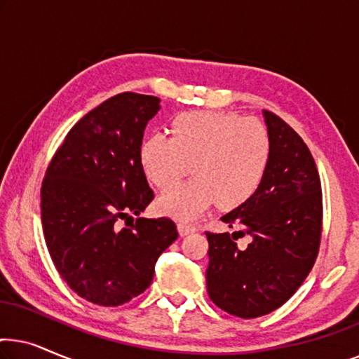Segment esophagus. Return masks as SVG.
Masks as SVG:
<instances>
[{
  "instance_id": "esophagus-1",
  "label": "esophagus",
  "mask_w": 359,
  "mask_h": 359,
  "mask_svg": "<svg viewBox=\"0 0 359 359\" xmlns=\"http://www.w3.org/2000/svg\"><path fill=\"white\" fill-rule=\"evenodd\" d=\"M178 232H180L181 237H184V235H189V233L196 232V227H194V225L180 222V224H178Z\"/></svg>"
}]
</instances>
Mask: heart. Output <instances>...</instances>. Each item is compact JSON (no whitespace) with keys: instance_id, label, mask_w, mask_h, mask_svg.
<instances>
[{"instance_id":"b5f03b06","label":"heart","mask_w":359,"mask_h":359,"mask_svg":"<svg viewBox=\"0 0 359 359\" xmlns=\"http://www.w3.org/2000/svg\"><path fill=\"white\" fill-rule=\"evenodd\" d=\"M173 135L154 132L144 140L140 158L151 183L165 188L187 172L194 179L170 187L158 198L163 214L193 220L220 203L243 204L266 175L271 139L266 126L237 112H183L173 121Z\"/></svg>"}]
</instances>
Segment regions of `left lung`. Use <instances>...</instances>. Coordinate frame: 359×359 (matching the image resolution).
Masks as SVG:
<instances>
[{
    "label": "left lung",
    "instance_id": "obj_1",
    "mask_svg": "<svg viewBox=\"0 0 359 359\" xmlns=\"http://www.w3.org/2000/svg\"><path fill=\"white\" fill-rule=\"evenodd\" d=\"M271 156L252 198L225 214L238 232H205L208 294L230 316L255 318L276 311L301 287L316 263L322 240V184L301 135L271 111H263ZM248 234L250 243L236 247Z\"/></svg>",
    "mask_w": 359,
    "mask_h": 359
}]
</instances>
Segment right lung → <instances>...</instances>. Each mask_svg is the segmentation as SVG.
<instances>
[{"label": "right lung", "instance_id": "add662e5", "mask_svg": "<svg viewBox=\"0 0 359 359\" xmlns=\"http://www.w3.org/2000/svg\"><path fill=\"white\" fill-rule=\"evenodd\" d=\"M158 102L132 91L101 102L72 127L43 176L48 253L68 287L96 306L116 307L144 292L156 259L178 238L168 217L127 225L155 198L140 149Z\"/></svg>", "mask_w": 359, "mask_h": 359}]
</instances>
